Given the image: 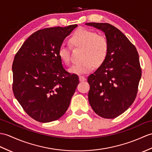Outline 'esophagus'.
Segmentation results:
<instances>
[{
  "mask_svg": "<svg viewBox=\"0 0 152 152\" xmlns=\"http://www.w3.org/2000/svg\"><path fill=\"white\" fill-rule=\"evenodd\" d=\"M79 80L80 82H83V81L86 80V77H85L83 76H79Z\"/></svg>",
  "mask_w": 152,
  "mask_h": 152,
  "instance_id": "34e87169",
  "label": "esophagus"
}]
</instances>
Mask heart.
<instances>
[{
    "label": "heart",
    "instance_id": "heart-1",
    "mask_svg": "<svg viewBox=\"0 0 152 152\" xmlns=\"http://www.w3.org/2000/svg\"><path fill=\"white\" fill-rule=\"evenodd\" d=\"M70 46L82 48V61L75 64L69 69L74 74H86L91 72L94 64L100 66L107 58L109 51L107 39L104 35H99L94 31L79 28L69 39ZM70 48L61 45L59 48L58 56L63 63L69 65L70 62Z\"/></svg>",
    "mask_w": 152,
    "mask_h": 152
}]
</instances>
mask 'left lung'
Wrapping results in <instances>:
<instances>
[{"instance_id":"8db88e82","label":"left lung","mask_w":152,"mask_h":152,"mask_svg":"<svg viewBox=\"0 0 152 152\" xmlns=\"http://www.w3.org/2000/svg\"><path fill=\"white\" fill-rule=\"evenodd\" d=\"M86 24L103 31L109 43L106 59L88 76L89 102L101 117L115 118L131 106L137 96L142 76L138 52L125 35L111 24Z\"/></svg>"}]
</instances>
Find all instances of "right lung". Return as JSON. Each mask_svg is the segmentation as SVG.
Instances as JSON below:
<instances>
[{
	"label": "right lung",
	"instance_id": "right-lung-1",
	"mask_svg": "<svg viewBox=\"0 0 152 152\" xmlns=\"http://www.w3.org/2000/svg\"><path fill=\"white\" fill-rule=\"evenodd\" d=\"M77 26L36 31L14 58V96L24 111L36 121L50 122L61 118L79 83L78 76L66 71L58 56L63 41Z\"/></svg>",
	"mask_w": 152,
	"mask_h": 152
}]
</instances>
